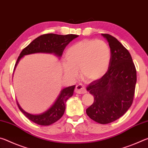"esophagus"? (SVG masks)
Listing matches in <instances>:
<instances>
[{"label": "esophagus", "instance_id": "1", "mask_svg": "<svg viewBox=\"0 0 148 148\" xmlns=\"http://www.w3.org/2000/svg\"><path fill=\"white\" fill-rule=\"evenodd\" d=\"M75 91V92L77 94H84L86 92V88H84L83 85H81V84H78V85H77Z\"/></svg>", "mask_w": 148, "mask_h": 148}]
</instances>
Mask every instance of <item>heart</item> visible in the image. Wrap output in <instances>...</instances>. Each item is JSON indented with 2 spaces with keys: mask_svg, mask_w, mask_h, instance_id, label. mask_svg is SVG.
I'll return each instance as SVG.
<instances>
[{
  "mask_svg": "<svg viewBox=\"0 0 148 148\" xmlns=\"http://www.w3.org/2000/svg\"><path fill=\"white\" fill-rule=\"evenodd\" d=\"M111 58V49L107 42L101 40L84 39L67 50V63L64 65V71L69 76L76 77L80 69L83 79L95 81L108 72Z\"/></svg>",
  "mask_w": 148,
  "mask_h": 148,
  "instance_id": "b5f03b06",
  "label": "heart"
}]
</instances>
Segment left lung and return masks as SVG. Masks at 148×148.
<instances>
[{"label":"left lung","mask_w":148,"mask_h":148,"mask_svg":"<svg viewBox=\"0 0 148 148\" xmlns=\"http://www.w3.org/2000/svg\"><path fill=\"white\" fill-rule=\"evenodd\" d=\"M110 45L111 58L108 72L95 80L86 90L94 102L86 109L87 115L100 124H108L119 119L131 106L134 99L136 69L128 50L117 38L101 34Z\"/></svg>","instance_id":"obj_1"}]
</instances>
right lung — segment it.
Masks as SVG:
<instances>
[{"label": "right lung", "instance_id": "1", "mask_svg": "<svg viewBox=\"0 0 148 148\" xmlns=\"http://www.w3.org/2000/svg\"><path fill=\"white\" fill-rule=\"evenodd\" d=\"M77 37H79V35L73 34L61 35L54 33L44 34L39 36L33 40L27 47L23 48L17 60L14 70L21 58L25 55L40 52L50 54L53 53L57 56L61 57L65 47ZM75 87V85L63 89L52 107L40 115H32L25 112L21 108L18 101L16 102L19 110L31 121L39 125L48 126L56 122L64 115L65 110V103L70 97L73 96Z\"/></svg>", "mask_w": 148, "mask_h": 148}]
</instances>
